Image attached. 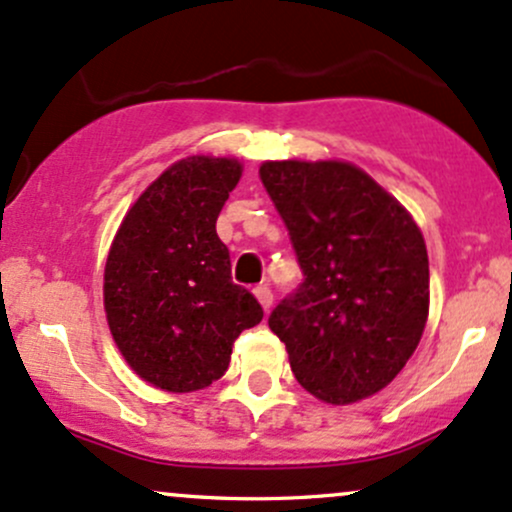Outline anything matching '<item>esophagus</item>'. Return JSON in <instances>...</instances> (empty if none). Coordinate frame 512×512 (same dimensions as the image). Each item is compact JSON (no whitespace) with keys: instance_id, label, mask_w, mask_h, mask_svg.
Returning <instances> with one entry per match:
<instances>
[{"instance_id":"esophagus-1","label":"esophagus","mask_w":512,"mask_h":512,"mask_svg":"<svg viewBox=\"0 0 512 512\" xmlns=\"http://www.w3.org/2000/svg\"><path fill=\"white\" fill-rule=\"evenodd\" d=\"M254 295H256V300L261 302V307L268 312V309H271V304H273V292H271V287H268V285H258L256 290H254Z\"/></svg>"}]
</instances>
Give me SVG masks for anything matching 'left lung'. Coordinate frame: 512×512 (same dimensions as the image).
Instances as JSON below:
<instances>
[{"mask_svg":"<svg viewBox=\"0 0 512 512\" xmlns=\"http://www.w3.org/2000/svg\"><path fill=\"white\" fill-rule=\"evenodd\" d=\"M258 174L304 273L268 317L297 382L326 404L377 394L426 329L430 278L421 229L348 162H266Z\"/></svg>","mask_w":512,"mask_h":512,"instance_id":"obj_1","label":"left lung"}]
</instances>
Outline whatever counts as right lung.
I'll return each mask as SVG.
<instances>
[{
  "label": "right lung",
  "instance_id": "right-lung-1",
  "mask_svg": "<svg viewBox=\"0 0 512 512\" xmlns=\"http://www.w3.org/2000/svg\"><path fill=\"white\" fill-rule=\"evenodd\" d=\"M239 176L237 159H181L135 200L108 251L103 307L113 341L166 392L220 380L239 333L263 319L256 297L232 283L215 229Z\"/></svg>",
  "mask_w": 512,
  "mask_h": 512
}]
</instances>
